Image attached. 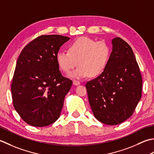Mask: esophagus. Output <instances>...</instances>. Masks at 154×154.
Returning a JSON list of instances; mask_svg holds the SVG:
<instances>
[{
    "mask_svg": "<svg viewBox=\"0 0 154 154\" xmlns=\"http://www.w3.org/2000/svg\"><path fill=\"white\" fill-rule=\"evenodd\" d=\"M80 84V82H78L77 80H73V84L74 86H78V85H79Z\"/></svg>",
    "mask_w": 154,
    "mask_h": 154,
    "instance_id": "obj_1",
    "label": "esophagus"
}]
</instances>
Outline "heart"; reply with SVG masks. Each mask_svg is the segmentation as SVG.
Returning <instances> with one entry per match:
<instances>
[{
	"instance_id": "heart-1",
	"label": "heart",
	"mask_w": 154,
	"mask_h": 154,
	"mask_svg": "<svg viewBox=\"0 0 154 154\" xmlns=\"http://www.w3.org/2000/svg\"><path fill=\"white\" fill-rule=\"evenodd\" d=\"M110 56L111 48L108 43L96 42L83 36L69 45L68 52L58 51L56 60L58 67L64 72H69L78 64L80 66L68 74V76L82 79L90 75L92 77L101 75L108 67Z\"/></svg>"
}]
</instances>
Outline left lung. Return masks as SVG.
I'll return each mask as SVG.
<instances>
[{
  "instance_id": "1",
  "label": "left lung",
  "mask_w": 154,
  "mask_h": 154,
  "mask_svg": "<svg viewBox=\"0 0 154 154\" xmlns=\"http://www.w3.org/2000/svg\"><path fill=\"white\" fill-rule=\"evenodd\" d=\"M112 45L107 68L86 87L95 118L112 125L132 115L142 97V79L131 46L119 37L112 39Z\"/></svg>"
}]
</instances>
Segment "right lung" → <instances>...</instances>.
Instances as JSON below:
<instances>
[{
  "mask_svg": "<svg viewBox=\"0 0 154 154\" xmlns=\"http://www.w3.org/2000/svg\"><path fill=\"white\" fill-rule=\"evenodd\" d=\"M70 38L42 35L24 47L18 57L11 86L15 110L35 127L58 120L64 100L72 84L59 70L56 56Z\"/></svg>",
  "mask_w": 154,
  "mask_h": 154,
  "instance_id": "1",
  "label": "right lung"
}]
</instances>
